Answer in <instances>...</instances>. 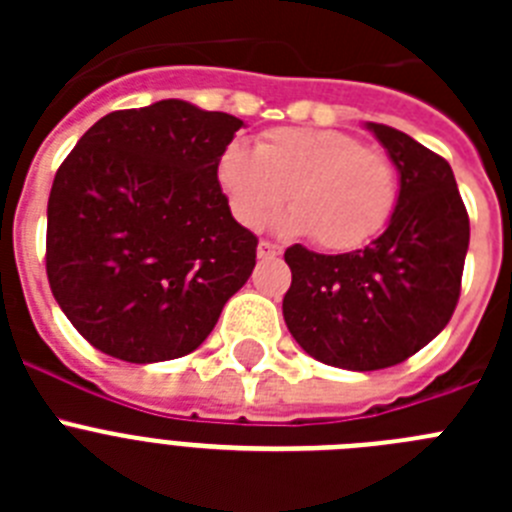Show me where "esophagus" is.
Wrapping results in <instances>:
<instances>
[{
  "instance_id": "1",
  "label": "esophagus",
  "mask_w": 512,
  "mask_h": 512,
  "mask_svg": "<svg viewBox=\"0 0 512 512\" xmlns=\"http://www.w3.org/2000/svg\"><path fill=\"white\" fill-rule=\"evenodd\" d=\"M279 253H282V246H277V243H271V241H261L259 243V259L261 261L277 259Z\"/></svg>"
}]
</instances>
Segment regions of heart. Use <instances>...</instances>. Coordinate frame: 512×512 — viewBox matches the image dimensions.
<instances>
[{"instance_id": "obj_1", "label": "heart", "mask_w": 512, "mask_h": 512, "mask_svg": "<svg viewBox=\"0 0 512 512\" xmlns=\"http://www.w3.org/2000/svg\"><path fill=\"white\" fill-rule=\"evenodd\" d=\"M217 182L246 228H261L289 194V233H310L325 251H354L377 238L397 207V169L384 151L343 130L277 128L256 148L230 143Z\"/></svg>"}]
</instances>
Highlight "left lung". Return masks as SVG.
<instances>
[{
  "instance_id": "1",
  "label": "left lung",
  "mask_w": 512,
  "mask_h": 512,
  "mask_svg": "<svg viewBox=\"0 0 512 512\" xmlns=\"http://www.w3.org/2000/svg\"><path fill=\"white\" fill-rule=\"evenodd\" d=\"M366 128L400 171V197L377 241L338 256L284 251V323L312 359L374 372L402 364L446 328L459 302L469 215L449 161L390 125Z\"/></svg>"
}]
</instances>
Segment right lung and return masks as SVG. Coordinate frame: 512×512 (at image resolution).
Masks as SVG:
<instances>
[{
    "label": "right lung",
    "mask_w": 512,
    "mask_h": 512,
    "mask_svg": "<svg viewBox=\"0 0 512 512\" xmlns=\"http://www.w3.org/2000/svg\"><path fill=\"white\" fill-rule=\"evenodd\" d=\"M243 120L182 99L117 110L81 135L48 197V284L112 359L192 354L248 282L259 238L235 223L217 164Z\"/></svg>",
    "instance_id": "1"
}]
</instances>
